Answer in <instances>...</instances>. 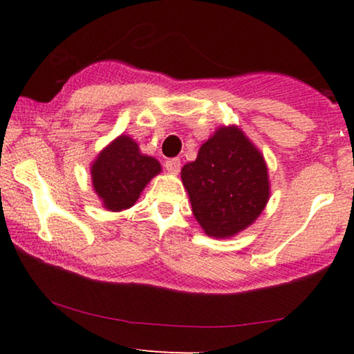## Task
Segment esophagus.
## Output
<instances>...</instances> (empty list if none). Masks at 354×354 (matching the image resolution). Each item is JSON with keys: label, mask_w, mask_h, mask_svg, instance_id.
Listing matches in <instances>:
<instances>
[{"label": "esophagus", "mask_w": 354, "mask_h": 354, "mask_svg": "<svg viewBox=\"0 0 354 354\" xmlns=\"http://www.w3.org/2000/svg\"><path fill=\"white\" fill-rule=\"evenodd\" d=\"M180 159H167L166 162H164V167H166V171L169 174H172V176H177L178 172H180Z\"/></svg>", "instance_id": "34e87169"}]
</instances>
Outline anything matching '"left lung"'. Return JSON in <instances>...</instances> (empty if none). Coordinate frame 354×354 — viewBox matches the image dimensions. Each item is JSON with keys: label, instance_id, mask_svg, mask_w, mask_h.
<instances>
[{"label": "left lung", "instance_id": "left-lung-1", "mask_svg": "<svg viewBox=\"0 0 354 354\" xmlns=\"http://www.w3.org/2000/svg\"><path fill=\"white\" fill-rule=\"evenodd\" d=\"M192 211L206 235L230 239L248 229L270 196L263 153L236 125H221L182 167Z\"/></svg>", "mask_w": 354, "mask_h": 354}]
</instances>
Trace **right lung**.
Segmentation results:
<instances>
[{
    "instance_id": "1",
    "label": "right lung",
    "mask_w": 354,
    "mask_h": 354,
    "mask_svg": "<svg viewBox=\"0 0 354 354\" xmlns=\"http://www.w3.org/2000/svg\"><path fill=\"white\" fill-rule=\"evenodd\" d=\"M159 172L158 159L143 154L138 143L124 133L101 149L90 167L95 193L103 207L113 212L132 207Z\"/></svg>"
}]
</instances>
